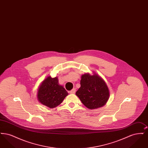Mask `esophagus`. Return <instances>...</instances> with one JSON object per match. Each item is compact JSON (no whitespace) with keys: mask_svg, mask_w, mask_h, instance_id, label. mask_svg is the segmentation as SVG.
Masks as SVG:
<instances>
[{"mask_svg":"<svg viewBox=\"0 0 148 148\" xmlns=\"http://www.w3.org/2000/svg\"><path fill=\"white\" fill-rule=\"evenodd\" d=\"M75 92H76V89H73L71 90L69 92V93L70 94H75Z\"/></svg>","mask_w":148,"mask_h":148,"instance_id":"34e87169","label":"esophagus"}]
</instances>
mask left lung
Masks as SVG:
<instances>
[{
	"instance_id": "left-lung-1",
	"label": "left lung",
	"mask_w": 148,
	"mask_h": 148,
	"mask_svg": "<svg viewBox=\"0 0 148 148\" xmlns=\"http://www.w3.org/2000/svg\"><path fill=\"white\" fill-rule=\"evenodd\" d=\"M75 94L89 109L102 107L109 98V90L105 81L95 73L82 75L80 87Z\"/></svg>"
}]
</instances>
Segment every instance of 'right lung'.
Returning a JSON list of instances; mask_svg holds the SVG:
<instances>
[{
	"label": "right lung",
	"instance_id": "right-lung-1",
	"mask_svg": "<svg viewBox=\"0 0 148 148\" xmlns=\"http://www.w3.org/2000/svg\"><path fill=\"white\" fill-rule=\"evenodd\" d=\"M68 95L63 86L59 84L58 77L52 78L49 76L39 86L37 98L42 105L54 108L60 104Z\"/></svg>",
	"mask_w": 148,
	"mask_h": 148
}]
</instances>
